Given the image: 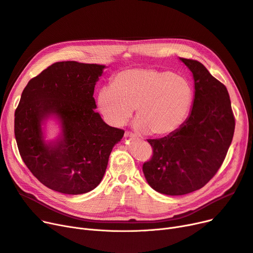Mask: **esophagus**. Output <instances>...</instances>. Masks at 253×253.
Instances as JSON below:
<instances>
[{
	"label": "esophagus",
	"instance_id": "obj_1",
	"mask_svg": "<svg viewBox=\"0 0 253 253\" xmlns=\"http://www.w3.org/2000/svg\"><path fill=\"white\" fill-rule=\"evenodd\" d=\"M125 137H126V138H129V139H130V138H136V136H135L134 134L129 133V132H126V133H125Z\"/></svg>",
	"mask_w": 253,
	"mask_h": 253
}]
</instances>
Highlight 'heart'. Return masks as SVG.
<instances>
[{"label":"heart","instance_id":"b5f03b06","mask_svg":"<svg viewBox=\"0 0 253 253\" xmlns=\"http://www.w3.org/2000/svg\"><path fill=\"white\" fill-rule=\"evenodd\" d=\"M96 103L110 126H125L135 108L134 127L138 132L166 136L186 121L193 88L186 78L168 70L129 68L118 73L111 86L99 90Z\"/></svg>","mask_w":253,"mask_h":253}]
</instances>
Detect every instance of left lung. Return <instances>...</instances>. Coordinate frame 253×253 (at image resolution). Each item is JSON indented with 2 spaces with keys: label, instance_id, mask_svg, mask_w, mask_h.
<instances>
[{
  "label": "left lung",
  "instance_id": "obj_1",
  "mask_svg": "<svg viewBox=\"0 0 253 253\" xmlns=\"http://www.w3.org/2000/svg\"><path fill=\"white\" fill-rule=\"evenodd\" d=\"M179 60L194 80L192 110L174 133L147 140L154 156L142 167L148 185L171 196L199 190L216 174L235 132L226 87L196 60Z\"/></svg>",
  "mask_w": 253,
  "mask_h": 253
}]
</instances>
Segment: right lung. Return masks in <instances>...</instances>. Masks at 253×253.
<instances>
[{
	"instance_id": "right-lung-1",
	"label": "right lung",
	"mask_w": 253,
	"mask_h": 253,
	"mask_svg": "<svg viewBox=\"0 0 253 253\" xmlns=\"http://www.w3.org/2000/svg\"><path fill=\"white\" fill-rule=\"evenodd\" d=\"M105 65L56 62L29 81L15 111L19 154L33 175L54 191L78 195L96 188L111 151L125 130L108 126L95 112L94 87ZM59 126L46 140V123Z\"/></svg>"
}]
</instances>
